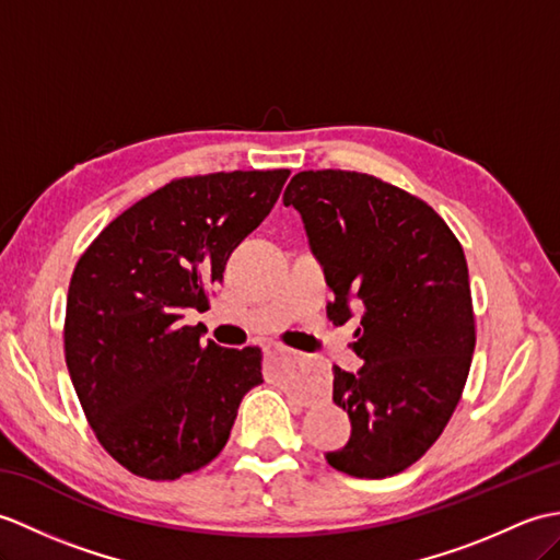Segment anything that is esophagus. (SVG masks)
I'll use <instances>...</instances> for the list:
<instances>
[{"label": "esophagus", "mask_w": 560, "mask_h": 560, "mask_svg": "<svg viewBox=\"0 0 560 560\" xmlns=\"http://www.w3.org/2000/svg\"><path fill=\"white\" fill-rule=\"evenodd\" d=\"M267 359L283 363V368H289V371H295V368H299V359H295V355L289 349H283V347H269L267 349Z\"/></svg>", "instance_id": "esophagus-1"}]
</instances>
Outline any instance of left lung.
I'll list each match as a JSON object with an SVG mask.
<instances>
[{
    "label": "left lung",
    "instance_id": "obj_1",
    "mask_svg": "<svg viewBox=\"0 0 560 560\" xmlns=\"http://www.w3.org/2000/svg\"><path fill=\"white\" fill-rule=\"evenodd\" d=\"M283 205L335 293L331 323L361 313L363 365H335L351 438L325 459L355 479L395 477L440 438L467 383L477 331L464 249L425 201L365 173L303 171Z\"/></svg>",
    "mask_w": 560,
    "mask_h": 560
}]
</instances>
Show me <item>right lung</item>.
<instances>
[{"mask_svg":"<svg viewBox=\"0 0 560 560\" xmlns=\"http://www.w3.org/2000/svg\"><path fill=\"white\" fill-rule=\"evenodd\" d=\"M289 171L183 177L110 221L71 273L65 355L83 413L108 455L137 477L197 471L229 443L261 380L257 347L201 341L233 249L269 217Z\"/></svg>","mask_w":560,"mask_h":560,"instance_id":"add662e5","label":"right lung"}]
</instances>
